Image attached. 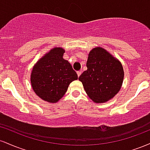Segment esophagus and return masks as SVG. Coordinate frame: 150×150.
<instances>
[{
  "label": "esophagus",
  "instance_id": "obj_1",
  "mask_svg": "<svg viewBox=\"0 0 150 150\" xmlns=\"http://www.w3.org/2000/svg\"><path fill=\"white\" fill-rule=\"evenodd\" d=\"M81 73H81V71H77V76H78V77L80 76Z\"/></svg>",
  "mask_w": 150,
  "mask_h": 150
}]
</instances>
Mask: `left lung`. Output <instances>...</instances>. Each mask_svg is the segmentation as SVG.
I'll list each match as a JSON object with an SVG mask.
<instances>
[{"instance_id": "obj_1", "label": "left lung", "mask_w": 150, "mask_h": 150, "mask_svg": "<svg viewBox=\"0 0 150 150\" xmlns=\"http://www.w3.org/2000/svg\"><path fill=\"white\" fill-rule=\"evenodd\" d=\"M87 67L79 80L94 102H106L119 92L124 72L120 62L111 53L103 48H94L89 53Z\"/></svg>"}]
</instances>
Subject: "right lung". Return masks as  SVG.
Returning a JSON list of instances; mask_svg holds the SVG:
<instances>
[{
    "label": "right lung",
    "mask_w": 150,
    "mask_h": 150,
    "mask_svg": "<svg viewBox=\"0 0 150 150\" xmlns=\"http://www.w3.org/2000/svg\"><path fill=\"white\" fill-rule=\"evenodd\" d=\"M64 53L60 47L51 49L37 61L31 73L34 92L48 102L59 101L70 84L78 78L70 63L63 58Z\"/></svg>",
    "instance_id": "1"
}]
</instances>
